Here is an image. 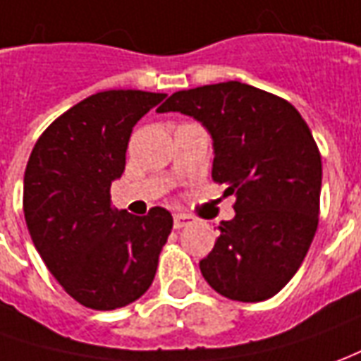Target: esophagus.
<instances>
[{"label": "esophagus", "instance_id": "34e87169", "mask_svg": "<svg viewBox=\"0 0 361 361\" xmlns=\"http://www.w3.org/2000/svg\"><path fill=\"white\" fill-rule=\"evenodd\" d=\"M192 224V218L190 216H186V214H175V228L176 230H180V228H186V226H190Z\"/></svg>", "mask_w": 361, "mask_h": 361}]
</instances>
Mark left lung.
<instances>
[{"instance_id": "left-lung-1", "label": "left lung", "mask_w": 361, "mask_h": 361, "mask_svg": "<svg viewBox=\"0 0 361 361\" xmlns=\"http://www.w3.org/2000/svg\"><path fill=\"white\" fill-rule=\"evenodd\" d=\"M202 123L214 149L212 178L235 195L202 277L232 300L259 302L297 273L318 226L322 163L309 126L289 102L242 82L175 92L157 109Z\"/></svg>"}]
</instances>
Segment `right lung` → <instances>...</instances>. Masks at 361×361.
I'll list each match as a JSON object with an SVG mask.
<instances>
[{
	"instance_id": "right-lung-1",
	"label": "right lung",
	"mask_w": 361,
	"mask_h": 361,
	"mask_svg": "<svg viewBox=\"0 0 361 361\" xmlns=\"http://www.w3.org/2000/svg\"><path fill=\"white\" fill-rule=\"evenodd\" d=\"M166 94L106 90L52 121L25 169L23 212L37 252L62 289L94 310H114L151 287L173 216L109 206L133 126Z\"/></svg>"
}]
</instances>
